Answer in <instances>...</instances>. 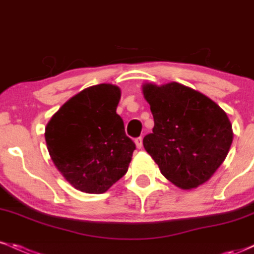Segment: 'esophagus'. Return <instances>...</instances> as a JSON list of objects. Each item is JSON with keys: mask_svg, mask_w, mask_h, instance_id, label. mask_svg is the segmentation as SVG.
<instances>
[{"mask_svg": "<svg viewBox=\"0 0 254 254\" xmlns=\"http://www.w3.org/2000/svg\"><path fill=\"white\" fill-rule=\"evenodd\" d=\"M135 144H136V147L138 148V149H141L142 145H143V141H142V137H137V138L135 139Z\"/></svg>", "mask_w": 254, "mask_h": 254, "instance_id": "obj_1", "label": "esophagus"}]
</instances>
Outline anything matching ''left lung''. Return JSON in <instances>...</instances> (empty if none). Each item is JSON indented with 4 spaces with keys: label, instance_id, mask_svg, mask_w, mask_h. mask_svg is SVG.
I'll return each mask as SVG.
<instances>
[{
    "label": "left lung",
    "instance_id": "8db88e82",
    "mask_svg": "<svg viewBox=\"0 0 254 254\" xmlns=\"http://www.w3.org/2000/svg\"><path fill=\"white\" fill-rule=\"evenodd\" d=\"M154 117L153 132L143 138L166 179L191 190L210 179L233 142L227 113L197 90L178 82L142 87Z\"/></svg>",
    "mask_w": 254,
    "mask_h": 254
}]
</instances>
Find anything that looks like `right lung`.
Here are the masks:
<instances>
[{"label":"right lung","instance_id":"right-lung-1","mask_svg":"<svg viewBox=\"0 0 254 254\" xmlns=\"http://www.w3.org/2000/svg\"><path fill=\"white\" fill-rule=\"evenodd\" d=\"M121 89L101 83L81 90L45 127L49 154L76 190L104 193L124 176L136 145L117 115Z\"/></svg>","mask_w":254,"mask_h":254}]
</instances>
